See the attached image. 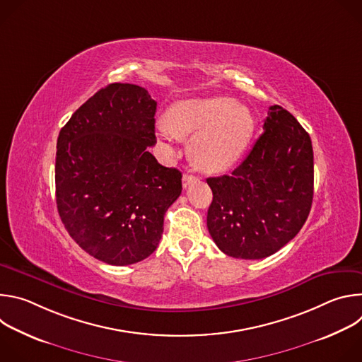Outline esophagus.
<instances>
[{
    "instance_id": "1",
    "label": "esophagus",
    "mask_w": 362,
    "mask_h": 362,
    "mask_svg": "<svg viewBox=\"0 0 362 362\" xmlns=\"http://www.w3.org/2000/svg\"><path fill=\"white\" fill-rule=\"evenodd\" d=\"M182 182H183V187L186 189V187L190 186L192 183H196V182H197V177L193 176V175H185L183 179H182Z\"/></svg>"
}]
</instances>
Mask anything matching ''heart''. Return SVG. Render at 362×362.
Segmentation results:
<instances>
[{
	"mask_svg": "<svg viewBox=\"0 0 362 362\" xmlns=\"http://www.w3.org/2000/svg\"><path fill=\"white\" fill-rule=\"evenodd\" d=\"M255 122L250 110L225 95L190 98L176 103L159 124L165 139L175 134H194L190 156L204 172H222L230 168L246 148Z\"/></svg>",
	"mask_w": 362,
	"mask_h": 362,
	"instance_id": "1",
	"label": "heart"
}]
</instances>
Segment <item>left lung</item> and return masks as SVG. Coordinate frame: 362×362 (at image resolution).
Masks as SVG:
<instances>
[{"instance_id":"left-lung-1","label":"left lung","mask_w":362,"mask_h":362,"mask_svg":"<svg viewBox=\"0 0 362 362\" xmlns=\"http://www.w3.org/2000/svg\"><path fill=\"white\" fill-rule=\"evenodd\" d=\"M214 200L208 229L218 247L239 259H262L292 240L314 197L311 137L281 106H271L264 133L232 172L206 179Z\"/></svg>"}]
</instances>
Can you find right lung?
<instances>
[{
	"mask_svg": "<svg viewBox=\"0 0 362 362\" xmlns=\"http://www.w3.org/2000/svg\"><path fill=\"white\" fill-rule=\"evenodd\" d=\"M158 103L136 84L113 83L60 130L56 202L64 228L95 259L124 267L156 250L182 173L148 151Z\"/></svg>",
	"mask_w": 362,
	"mask_h": 362,
	"instance_id": "right-lung-1",
	"label": "right lung"
}]
</instances>
